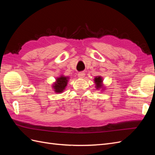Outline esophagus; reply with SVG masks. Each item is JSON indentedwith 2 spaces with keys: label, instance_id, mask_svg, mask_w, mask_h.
I'll return each instance as SVG.
<instances>
[{
  "label": "esophagus",
  "instance_id": "esophagus-1",
  "mask_svg": "<svg viewBox=\"0 0 155 155\" xmlns=\"http://www.w3.org/2000/svg\"><path fill=\"white\" fill-rule=\"evenodd\" d=\"M85 72H79L78 74V77L80 78H83L85 77Z\"/></svg>",
  "mask_w": 155,
  "mask_h": 155
}]
</instances>
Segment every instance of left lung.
Listing matches in <instances>:
<instances>
[{"label":"left lung","instance_id":"1","mask_svg":"<svg viewBox=\"0 0 155 155\" xmlns=\"http://www.w3.org/2000/svg\"><path fill=\"white\" fill-rule=\"evenodd\" d=\"M94 81L96 83V87L97 88H100V87H102V85H101V82H102V79L101 77H96L95 79H94Z\"/></svg>","mask_w":155,"mask_h":155}]
</instances>
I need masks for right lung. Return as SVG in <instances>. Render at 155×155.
Segmentation results:
<instances>
[{
  "label": "right lung",
  "mask_w": 155,
  "mask_h": 155,
  "mask_svg": "<svg viewBox=\"0 0 155 155\" xmlns=\"http://www.w3.org/2000/svg\"><path fill=\"white\" fill-rule=\"evenodd\" d=\"M67 78L66 77L61 76L56 79V83H55L54 87L56 92H62L67 84Z\"/></svg>",
  "instance_id": "obj_1"
}]
</instances>
